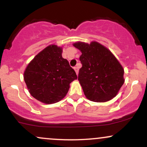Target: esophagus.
<instances>
[{"instance_id":"esophagus-1","label":"esophagus","mask_w":147,"mask_h":147,"mask_svg":"<svg viewBox=\"0 0 147 147\" xmlns=\"http://www.w3.org/2000/svg\"><path fill=\"white\" fill-rule=\"evenodd\" d=\"M74 70H75V72H76V73H77V75H78V72H79V66H78V65H77V66L74 67Z\"/></svg>"}]
</instances>
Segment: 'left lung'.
<instances>
[{
  "label": "left lung",
  "instance_id": "1",
  "mask_svg": "<svg viewBox=\"0 0 147 147\" xmlns=\"http://www.w3.org/2000/svg\"><path fill=\"white\" fill-rule=\"evenodd\" d=\"M73 45L82 52L78 80L86 98L105 102L115 97L124 84V69L112 52L96 41Z\"/></svg>",
  "mask_w": 147,
  "mask_h": 147
}]
</instances>
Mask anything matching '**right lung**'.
<instances>
[{
    "label": "right lung",
    "mask_w": 147,
    "mask_h": 147,
    "mask_svg": "<svg viewBox=\"0 0 147 147\" xmlns=\"http://www.w3.org/2000/svg\"><path fill=\"white\" fill-rule=\"evenodd\" d=\"M61 54L62 48L49 45L35 56L24 72L30 93L44 104L61 100L68 92L70 84L77 79L75 70Z\"/></svg>",
    "instance_id": "obj_1"
}]
</instances>
